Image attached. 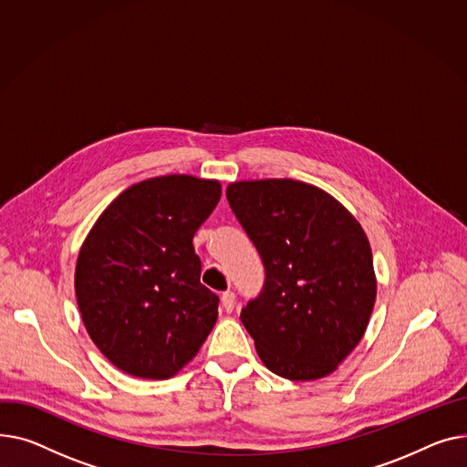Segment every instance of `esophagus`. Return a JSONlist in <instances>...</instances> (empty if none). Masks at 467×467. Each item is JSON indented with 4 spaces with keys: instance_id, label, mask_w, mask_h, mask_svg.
<instances>
[{
    "instance_id": "obj_1",
    "label": "esophagus",
    "mask_w": 467,
    "mask_h": 467,
    "mask_svg": "<svg viewBox=\"0 0 467 467\" xmlns=\"http://www.w3.org/2000/svg\"><path fill=\"white\" fill-rule=\"evenodd\" d=\"M221 299H223L224 311H226V313H232L234 307H235V294H234L232 290H228V292H224V294L221 296Z\"/></svg>"
}]
</instances>
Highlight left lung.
Masks as SVG:
<instances>
[{
    "instance_id": "obj_1",
    "label": "left lung",
    "mask_w": 467,
    "mask_h": 467,
    "mask_svg": "<svg viewBox=\"0 0 467 467\" xmlns=\"http://www.w3.org/2000/svg\"><path fill=\"white\" fill-rule=\"evenodd\" d=\"M226 198L265 267L262 294L241 311L260 360L290 380L334 373L364 337L377 296L360 223L294 179L237 181Z\"/></svg>"
}]
</instances>
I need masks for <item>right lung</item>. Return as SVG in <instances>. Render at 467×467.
Returning <instances> with one entry per match:
<instances>
[{
  "label": "right lung",
  "instance_id": "1",
  "mask_svg": "<svg viewBox=\"0 0 467 467\" xmlns=\"http://www.w3.org/2000/svg\"><path fill=\"white\" fill-rule=\"evenodd\" d=\"M221 182L152 177L99 214L75 265L77 304L105 358L140 379L177 375L218 318V296L200 283L194 234L221 200Z\"/></svg>",
  "mask_w": 467,
  "mask_h": 467
}]
</instances>
